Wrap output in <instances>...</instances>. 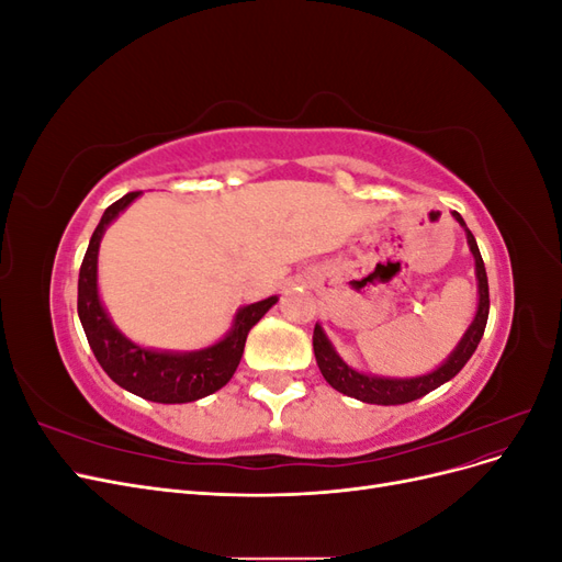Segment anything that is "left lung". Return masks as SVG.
I'll list each match as a JSON object with an SVG mask.
<instances>
[{
  "mask_svg": "<svg viewBox=\"0 0 562 562\" xmlns=\"http://www.w3.org/2000/svg\"><path fill=\"white\" fill-rule=\"evenodd\" d=\"M452 217L459 223V227L467 234V244L473 255V271H475V285H479V304H475V314L473 321L469 323V328L464 330L462 339H459L457 347L448 353V359L436 366L434 370L424 372V375H413V378H389V375H375V372H363L359 368L349 366L342 356L337 353L335 345L330 342V337L323 330L321 323H316L314 328V356L321 375L326 378V382L337 389L339 394L351 396L356 401L372 403V405H401V403H411L422 396H427L429 391L438 389L440 384L450 382L459 370L467 366V361L473 356L475 347H479L481 337L485 333V323L490 314V293H487V274H485V265L481 258L479 244H475L473 234L469 232L464 217L457 211H452Z\"/></svg>",
  "mask_w": 562,
  "mask_h": 562,
  "instance_id": "obj_1",
  "label": "left lung"
}]
</instances>
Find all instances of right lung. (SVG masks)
Listing matches in <instances>:
<instances>
[{
	"mask_svg": "<svg viewBox=\"0 0 562 562\" xmlns=\"http://www.w3.org/2000/svg\"><path fill=\"white\" fill-rule=\"evenodd\" d=\"M140 194L143 192H131L122 196L100 217L79 269L77 312L95 359L112 382L145 401L192 403L215 394L217 389H223L232 380L244 356L250 328L274 307L279 295H269L260 302H250L236 310L229 330L209 347L176 351L151 349L133 342L126 333L119 330L110 312L105 310L103 297H100L98 250L105 229Z\"/></svg>",
	"mask_w": 562,
	"mask_h": 562,
	"instance_id": "right-lung-1",
	"label": "right lung"
}]
</instances>
